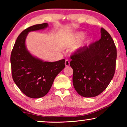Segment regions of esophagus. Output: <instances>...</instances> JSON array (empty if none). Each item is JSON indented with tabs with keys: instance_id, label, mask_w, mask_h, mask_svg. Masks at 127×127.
Wrapping results in <instances>:
<instances>
[{
	"instance_id": "obj_1",
	"label": "esophagus",
	"mask_w": 127,
	"mask_h": 127,
	"mask_svg": "<svg viewBox=\"0 0 127 127\" xmlns=\"http://www.w3.org/2000/svg\"><path fill=\"white\" fill-rule=\"evenodd\" d=\"M65 65L66 67L67 66H69L70 65V62H69L68 60H65Z\"/></svg>"
}]
</instances>
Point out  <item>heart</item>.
Segmentation results:
<instances>
[{
    "label": "heart",
    "mask_w": 127,
    "mask_h": 127,
    "mask_svg": "<svg viewBox=\"0 0 127 127\" xmlns=\"http://www.w3.org/2000/svg\"><path fill=\"white\" fill-rule=\"evenodd\" d=\"M84 37V33L83 32H78L72 34L67 38V44L69 46H74L81 40Z\"/></svg>",
    "instance_id": "heart-1"
}]
</instances>
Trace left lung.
Here are the masks:
<instances>
[{
	"instance_id": "left-lung-1",
	"label": "left lung",
	"mask_w": 127,
	"mask_h": 127,
	"mask_svg": "<svg viewBox=\"0 0 127 127\" xmlns=\"http://www.w3.org/2000/svg\"><path fill=\"white\" fill-rule=\"evenodd\" d=\"M99 40L71 56L73 83L78 94L84 97L98 95L113 79L115 70L117 49L110 34L101 29Z\"/></svg>"
}]
</instances>
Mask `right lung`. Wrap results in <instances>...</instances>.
I'll return each instance as SVG.
<instances>
[{"label": "right lung", "instance_id": "right-lung-1", "mask_svg": "<svg viewBox=\"0 0 127 127\" xmlns=\"http://www.w3.org/2000/svg\"><path fill=\"white\" fill-rule=\"evenodd\" d=\"M47 23L33 25L19 34L11 53L12 75L14 82L26 95L38 98L47 94L57 75L65 67V60L43 62L32 55L25 45L29 32L42 30Z\"/></svg>", "mask_w": 127, "mask_h": 127}]
</instances>
